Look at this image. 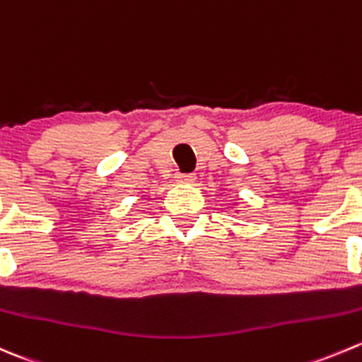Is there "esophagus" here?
I'll return each instance as SVG.
<instances>
[{
    "instance_id": "esophagus-1",
    "label": "esophagus",
    "mask_w": 362,
    "mask_h": 362,
    "mask_svg": "<svg viewBox=\"0 0 362 362\" xmlns=\"http://www.w3.org/2000/svg\"><path fill=\"white\" fill-rule=\"evenodd\" d=\"M177 180L180 182V184H194L196 175L194 173H178Z\"/></svg>"
}]
</instances>
